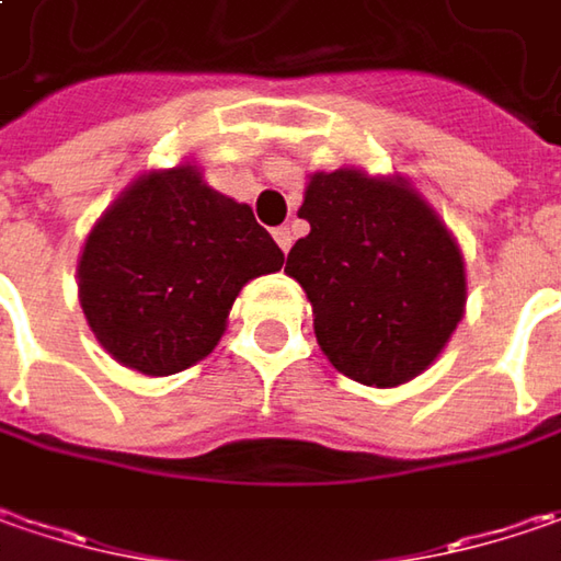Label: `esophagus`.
Returning a JSON list of instances; mask_svg holds the SVG:
<instances>
[{
    "instance_id": "obj_1",
    "label": "esophagus",
    "mask_w": 561,
    "mask_h": 561,
    "mask_svg": "<svg viewBox=\"0 0 561 561\" xmlns=\"http://www.w3.org/2000/svg\"><path fill=\"white\" fill-rule=\"evenodd\" d=\"M274 239H277V245H280L284 252H290V245H294V230H290V227H277V230H274Z\"/></svg>"
}]
</instances>
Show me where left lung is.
<instances>
[{
  "mask_svg": "<svg viewBox=\"0 0 561 561\" xmlns=\"http://www.w3.org/2000/svg\"><path fill=\"white\" fill-rule=\"evenodd\" d=\"M287 274L312 302L316 337L359 385H404L463 319L467 277L455 237L407 180L363 170L312 173Z\"/></svg>",
  "mask_w": 561,
  "mask_h": 561,
  "instance_id": "8db88e82",
  "label": "left lung"
}]
</instances>
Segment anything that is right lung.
Listing matches in <instances>:
<instances>
[{"label": "right lung", "mask_w": 561, "mask_h": 561, "mask_svg": "<svg viewBox=\"0 0 561 561\" xmlns=\"http://www.w3.org/2000/svg\"><path fill=\"white\" fill-rule=\"evenodd\" d=\"M284 252L249 205L183 163L138 176L84 239L78 296L100 347L141 376L205 359L239 290Z\"/></svg>", "instance_id": "obj_1"}]
</instances>
